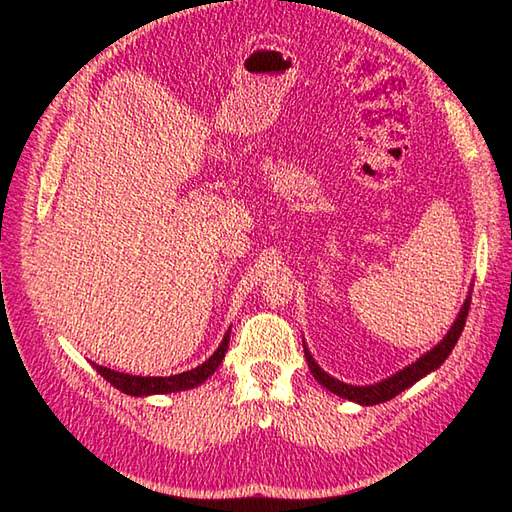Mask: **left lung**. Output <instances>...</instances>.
I'll return each mask as SVG.
<instances>
[{
  "label": "left lung",
  "instance_id": "8db88e82",
  "mask_svg": "<svg viewBox=\"0 0 512 512\" xmlns=\"http://www.w3.org/2000/svg\"><path fill=\"white\" fill-rule=\"evenodd\" d=\"M469 308H471V297L464 301V306H462V310L458 314V319H455V323L451 325L449 334L444 336V339L436 347H433L431 352L420 356L416 363H411L409 367L402 369V372L394 374V376L383 380V383H378V385L354 387V385L341 383V380H336L330 374H325L323 369L317 363H314V358L306 350V345H303V350H306L308 367H310L312 376L317 378L325 389H330L332 394H336V396L347 398V400H354V402H361V405H378V402H387L391 398H396L400 391H405L407 387H411L413 383H416V380H420L422 376H427L429 372H433V369H438L444 361H447V356L451 354V350L455 347V343H458L460 334L464 330L466 317H469Z\"/></svg>",
  "mask_w": 512,
  "mask_h": 512
}]
</instances>
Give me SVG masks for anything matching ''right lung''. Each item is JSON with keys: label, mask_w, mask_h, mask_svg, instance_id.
I'll return each mask as SVG.
<instances>
[{"label": "right lung", "mask_w": 512, "mask_h": 512, "mask_svg": "<svg viewBox=\"0 0 512 512\" xmlns=\"http://www.w3.org/2000/svg\"><path fill=\"white\" fill-rule=\"evenodd\" d=\"M228 336H231V332H226L222 345L217 347V352H213L209 361H204L202 365H198L195 369H189V372H182V374H176V376H129V374L114 372V369L103 367V365H94V367H96V372H99L107 380V383L114 385L116 389H121L123 394H129V396L171 394V391L198 387L200 383H204V380L215 372L217 367H220L222 358L228 350Z\"/></svg>", "instance_id": "1"}]
</instances>
